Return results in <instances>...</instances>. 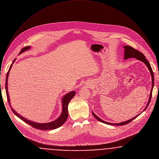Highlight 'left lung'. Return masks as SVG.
<instances>
[{
    "instance_id": "left-lung-1",
    "label": "left lung",
    "mask_w": 159,
    "mask_h": 159,
    "mask_svg": "<svg viewBox=\"0 0 159 159\" xmlns=\"http://www.w3.org/2000/svg\"><path fill=\"white\" fill-rule=\"evenodd\" d=\"M125 48V56H124V59L125 60H127L128 58H136V59L138 60L141 61L142 62H143L144 64L147 66V68L149 69L150 70V72L151 73V79H152V88H151V92H150V98L148 99V102L147 104V106L145 107V108H144V111L145 110L147 109V107L149 105V103L150 102V100H151V97H152V89H153V87H154V74H153V71H152V70L151 68V66L149 63V62L147 61V60L145 58V57L143 55V53L140 52L139 51H138V50H136L135 49H134V48L130 46H124L123 47ZM93 114V116L99 121L102 122V123H106L107 125H116V126H121V125H126L129 123V122L132 121L133 120H134L136 117H138L139 115H140L141 113L138 115H136L135 117H134V118L129 120L128 121H123V122H121V123H108V122H107V121H104L102 120V119H99L98 117L97 116H96L95 114L93 113L92 112Z\"/></svg>"
}]
</instances>
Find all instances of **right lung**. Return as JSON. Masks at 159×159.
Masks as SVG:
<instances>
[{
	"mask_svg": "<svg viewBox=\"0 0 159 159\" xmlns=\"http://www.w3.org/2000/svg\"><path fill=\"white\" fill-rule=\"evenodd\" d=\"M31 46H25V48H23L21 49V51H20V52L19 54L25 52L27 50L30 49ZM15 59L12 62V64L11 65L10 67L9 68L8 73L7 74V77H6V82H5V89H6V92H7V99H8V102L9 104L10 105V107L11 108V110L12 111V112L15 114V115L18 117L20 119H21L22 120L25 122L26 123L29 124V125H30L31 126L33 127L34 128L39 129V130H52L58 128L59 127H60L61 126H62L66 121L68 117V105L69 102L70 101V100L74 97V96L75 95V91H72L68 93L67 94L65 95L64 96V97L62 98V113L61 114L60 116L55 121H51L49 123H36L34 121H30L29 120L27 119H26L25 118L21 116H20L18 113H17L15 110L12 108V107L11 106V102H10V99H9V96L8 94V75L9 73V71L11 70V68L12 66V64L14 62Z\"/></svg>",
	"mask_w": 159,
	"mask_h": 159,
	"instance_id": "obj_1",
	"label": "right lung"
}]
</instances>
